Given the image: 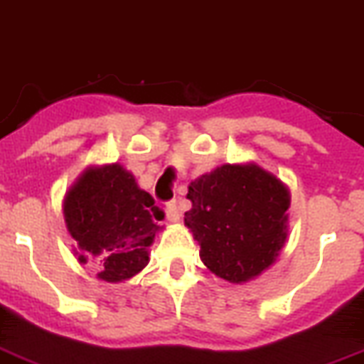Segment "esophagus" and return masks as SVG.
<instances>
[{
  "mask_svg": "<svg viewBox=\"0 0 364 364\" xmlns=\"http://www.w3.org/2000/svg\"><path fill=\"white\" fill-rule=\"evenodd\" d=\"M164 213H166L168 222H177V220H179V209H177L176 201H170V203H166V207H164Z\"/></svg>",
  "mask_w": 364,
  "mask_h": 364,
  "instance_id": "obj_1",
  "label": "esophagus"
}]
</instances>
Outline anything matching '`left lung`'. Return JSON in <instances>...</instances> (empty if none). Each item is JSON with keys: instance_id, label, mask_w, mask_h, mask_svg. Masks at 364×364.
Returning a JSON list of instances; mask_svg holds the SVG:
<instances>
[{"instance_id": "1", "label": "left lung", "mask_w": 364, "mask_h": 364, "mask_svg": "<svg viewBox=\"0 0 364 364\" xmlns=\"http://www.w3.org/2000/svg\"><path fill=\"white\" fill-rule=\"evenodd\" d=\"M185 225L200 257L229 283H246L276 261L287 240L289 188L257 164H224L188 187Z\"/></svg>"}]
</instances>
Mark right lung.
<instances>
[{"label":"right lung","mask_w":364,"mask_h":364,"mask_svg":"<svg viewBox=\"0 0 364 364\" xmlns=\"http://www.w3.org/2000/svg\"><path fill=\"white\" fill-rule=\"evenodd\" d=\"M63 209L79 261L100 257V279L118 283L148 264L161 210L122 164L87 168L66 192Z\"/></svg>","instance_id":"add662e5"}]
</instances>
